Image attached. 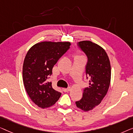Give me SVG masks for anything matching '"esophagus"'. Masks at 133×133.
I'll list each match as a JSON object with an SVG mask.
<instances>
[{"label":"esophagus","instance_id":"obj_1","mask_svg":"<svg viewBox=\"0 0 133 133\" xmlns=\"http://www.w3.org/2000/svg\"><path fill=\"white\" fill-rule=\"evenodd\" d=\"M70 87H67V88H64V89H63V90L64 92H68V91H70Z\"/></svg>","mask_w":133,"mask_h":133}]
</instances>
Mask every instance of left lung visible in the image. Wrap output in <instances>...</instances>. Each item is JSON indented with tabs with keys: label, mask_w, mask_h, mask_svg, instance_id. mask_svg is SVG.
Here are the masks:
<instances>
[{
	"label": "left lung",
	"mask_w": 133,
	"mask_h": 133,
	"mask_svg": "<svg viewBox=\"0 0 133 133\" xmlns=\"http://www.w3.org/2000/svg\"><path fill=\"white\" fill-rule=\"evenodd\" d=\"M77 45L87 57L85 74L89 86L84 89L83 98L75 104L78 108L87 111L99 104L107 93L111 66L106 52L98 44L90 41H83Z\"/></svg>",
	"instance_id": "left-lung-1"
}]
</instances>
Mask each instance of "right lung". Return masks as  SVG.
Here are the masks:
<instances>
[{
	"instance_id": "1",
	"label": "right lung",
	"mask_w": 133,
	"mask_h": 133,
	"mask_svg": "<svg viewBox=\"0 0 133 133\" xmlns=\"http://www.w3.org/2000/svg\"><path fill=\"white\" fill-rule=\"evenodd\" d=\"M69 42H43L35 44L27 52L23 66V81L31 99L42 108L52 106L61 93L48 79L58 59L69 49Z\"/></svg>"
}]
</instances>
